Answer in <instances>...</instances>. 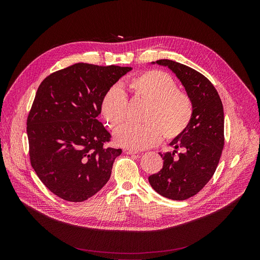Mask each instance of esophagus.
I'll return each mask as SVG.
<instances>
[{
	"label": "esophagus",
	"instance_id": "obj_1",
	"mask_svg": "<svg viewBox=\"0 0 260 260\" xmlns=\"http://www.w3.org/2000/svg\"><path fill=\"white\" fill-rule=\"evenodd\" d=\"M123 152H124L125 154H137L139 151H138V150H135V149H132V148H124Z\"/></svg>",
	"mask_w": 260,
	"mask_h": 260
}]
</instances>
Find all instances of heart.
I'll return each instance as SVG.
<instances>
[{"label":"heart","mask_w":260,"mask_h":260,"mask_svg":"<svg viewBox=\"0 0 260 260\" xmlns=\"http://www.w3.org/2000/svg\"><path fill=\"white\" fill-rule=\"evenodd\" d=\"M123 89L135 101L148 104L144 121L124 124L115 134V141L124 147L143 150L155 146L161 139L174 140L188 127L193 106L189 94L177 88L175 79L167 72L148 70L127 79ZM129 104L123 92L113 86L102 101V113L111 128H117L126 119Z\"/></svg>","instance_id":"obj_1"}]
</instances>
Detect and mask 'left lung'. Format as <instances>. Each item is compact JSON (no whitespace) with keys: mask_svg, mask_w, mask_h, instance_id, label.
<instances>
[{"mask_svg":"<svg viewBox=\"0 0 260 260\" xmlns=\"http://www.w3.org/2000/svg\"><path fill=\"white\" fill-rule=\"evenodd\" d=\"M168 67L181 81L192 101L191 121L180 137L171 142L173 152L159 153L162 169L148 180L160 196L184 201L201 191L213 177L224 145V113L220 96L200 72L170 59L155 62ZM181 152L175 155L176 150Z\"/></svg>","mask_w":260,"mask_h":260,"instance_id":"left-lung-1","label":"left lung"}]
</instances>
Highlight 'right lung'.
Wrapping results in <instances>:
<instances>
[{"mask_svg": "<svg viewBox=\"0 0 260 260\" xmlns=\"http://www.w3.org/2000/svg\"><path fill=\"white\" fill-rule=\"evenodd\" d=\"M131 67L75 63L47 76L37 90L26 120L29 159L45 186L79 203L109 181L121 149L98 116L102 101Z\"/></svg>", "mask_w": 260, "mask_h": 260, "instance_id": "add662e5", "label": "right lung"}]
</instances>
